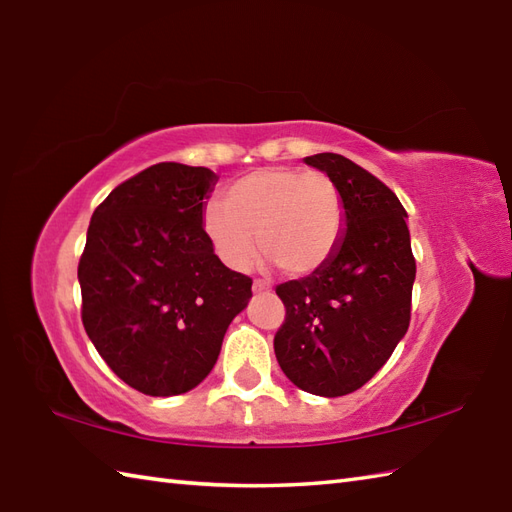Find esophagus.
Returning a JSON list of instances; mask_svg holds the SVG:
<instances>
[{
  "label": "esophagus",
  "mask_w": 512,
  "mask_h": 512,
  "mask_svg": "<svg viewBox=\"0 0 512 512\" xmlns=\"http://www.w3.org/2000/svg\"><path fill=\"white\" fill-rule=\"evenodd\" d=\"M253 290L255 292H270V284H268V281H264V279H255L253 281Z\"/></svg>",
  "instance_id": "obj_1"
}]
</instances>
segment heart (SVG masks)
<instances>
[{
    "label": "heart",
    "mask_w": 512,
    "mask_h": 512,
    "mask_svg": "<svg viewBox=\"0 0 512 512\" xmlns=\"http://www.w3.org/2000/svg\"><path fill=\"white\" fill-rule=\"evenodd\" d=\"M345 209L336 182L323 171L268 167L237 178L224 206L209 204L202 228L215 253L231 268L253 262L257 239L288 275L323 266L341 242Z\"/></svg>",
    "instance_id": "1"
}]
</instances>
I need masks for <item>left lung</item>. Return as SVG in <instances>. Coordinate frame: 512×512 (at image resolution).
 I'll return each instance as SVG.
<instances>
[{
	"label": "left lung",
	"instance_id": "left-lung-1",
	"mask_svg": "<svg viewBox=\"0 0 512 512\" xmlns=\"http://www.w3.org/2000/svg\"><path fill=\"white\" fill-rule=\"evenodd\" d=\"M306 162L339 187L345 235L312 275L277 286L286 319L275 356L299 389L336 398L361 389L405 336L416 257L405 206L385 182L339 154Z\"/></svg>",
	"mask_w": 512,
	"mask_h": 512
}]
</instances>
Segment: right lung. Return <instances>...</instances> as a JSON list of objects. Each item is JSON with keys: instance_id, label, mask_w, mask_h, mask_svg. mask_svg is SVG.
<instances>
[{"instance_id": "obj_1", "label": "right lung", "mask_w": 512, "mask_h": 512, "mask_svg": "<svg viewBox=\"0 0 512 512\" xmlns=\"http://www.w3.org/2000/svg\"><path fill=\"white\" fill-rule=\"evenodd\" d=\"M206 167L158 162L96 206L79 259L81 319L112 372L147 396L209 376L253 279L226 268L202 228Z\"/></svg>"}]
</instances>
